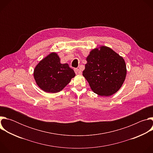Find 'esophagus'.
Instances as JSON below:
<instances>
[{
	"mask_svg": "<svg viewBox=\"0 0 153 153\" xmlns=\"http://www.w3.org/2000/svg\"><path fill=\"white\" fill-rule=\"evenodd\" d=\"M74 71H75V73L76 74H80L82 73L81 71L79 69H78V68H75L74 69Z\"/></svg>",
	"mask_w": 153,
	"mask_h": 153,
	"instance_id": "obj_1",
	"label": "esophagus"
}]
</instances>
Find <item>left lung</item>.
I'll list each match as a JSON object with an SVG mask.
<instances>
[{"mask_svg": "<svg viewBox=\"0 0 153 153\" xmlns=\"http://www.w3.org/2000/svg\"><path fill=\"white\" fill-rule=\"evenodd\" d=\"M83 76L99 96H111L122 86L126 74L124 59L111 48L94 49L86 58Z\"/></svg>", "mask_w": 153, "mask_h": 153, "instance_id": "8db88e82", "label": "left lung"}]
</instances>
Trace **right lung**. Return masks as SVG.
Instances as JSON below:
<instances>
[{"mask_svg":"<svg viewBox=\"0 0 153 153\" xmlns=\"http://www.w3.org/2000/svg\"><path fill=\"white\" fill-rule=\"evenodd\" d=\"M75 76L68 64H61L60 58L54 53L41 60L34 71V79L40 88L53 93L61 91Z\"/></svg>","mask_w":153,"mask_h":153,"instance_id":"obj_1","label":"right lung"}]
</instances>
